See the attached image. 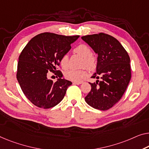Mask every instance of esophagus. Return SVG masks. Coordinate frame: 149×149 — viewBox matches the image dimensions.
Listing matches in <instances>:
<instances>
[{"label": "esophagus", "instance_id": "34e87169", "mask_svg": "<svg viewBox=\"0 0 149 149\" xmlns=\"http://www.w3.org/2000/svg\"><path fill=\"white\" fill-rule=\"evenodd\" d=\"M82 83H83V81H74V84H77V85H79V84H81Z\"/></svg>", "mask_w": 149, "mask_h": 149}]
</instances>
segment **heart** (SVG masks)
Returning <instances> with one entry per match:
<instances>
[{
    "label": "heart",
    "instance_id": "heart-1",
    "mask_svg": "<svg viewBox=\"0 0 149 149\" xmlns=\"http://www.w3.org/2000/svg\"><path fill=\"white\" fill-rule=\"evenodd\" d=\"M74 52L84 57L83 65L90 70H94L96 66V60L92 55V51L88 46L79 45L75 48ZM60 65L63 70L68 68V55H64L60 59ZM88 72L87 70H70L65 73V77L69 80L74 81H81L87 77Z\"/></svg>",
    "mask_w": 149,
    "mask_h": 149
}]
</instances>
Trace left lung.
I'll return each instance as SVG.
<instances>
[{"label": "left lung", "instance_id": "1", "mask_svg": "<svg viewBox=\"0 0 149 149\" xmlns=\"http://www.w3.org/2000/svg\"><path fill=\"white\" fill-rule=\"evenodd\" d=\"M97 54L96 72L90 83L91 90L85 97L88 105L100 110H107L123 96L131 78L130 57L118 40L105 33L81 37Z\"/></svg>", "mask_w": 149, "mask_h": 149}]
</instances>
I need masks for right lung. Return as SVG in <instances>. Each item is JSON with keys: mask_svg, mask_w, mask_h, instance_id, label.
Returning <instances> with one entry per match:
<instances>
[{"mask_svg": "<svg viewBox=\"0 0 149 149\" xmlns=\"http://www.w3.org/2000/svg\"><path fill=\"white\" fill-rule=\"evenodd\" d=\"M79 35L64 36L52 33L37 35L29 41L19 57L17 78L25 96L42 108L56 106L63 99L72 81L56 71L62 56L71 49ZM51 70L59 77L55 82L47 77Z\"/></svg>", "mask_w": 149, "mask_h": 149, "instance_id": "add662e5", "label": "right lung"}]
</instances>
